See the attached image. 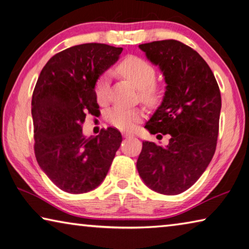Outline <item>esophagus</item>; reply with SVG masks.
<instances>
[{"label":"esophagus","instance_id":"obj_1","mask_svg":"<svg viewBox=\"0 0 249 249\" xmlns=\"http://www.w3.org/2000/svg\"><path fill=\"white\" fill-rule=\"evenodd\" d=\"M122 136H124V138H129V137H133L134 134L130 133V132H122Z\"/></svg>","mask_w":249,"mask_h":249}]
</instances>
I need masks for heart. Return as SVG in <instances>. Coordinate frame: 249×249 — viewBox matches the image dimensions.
<instances>
[{
  "mask_svg": "<svg viewBox=\"0 0 249 249\" xmlns=\"http://www.w3.org/2000/svg\"><path fill=\"white\" fill-rule=\"evenodd\" d=\"M117 71L125 79L140 89L141 99L146 104H154L158 100L160 88L156 83V69L145 59L137 56H129L118 65ZM97 100L105 104L108 100L109 77L103 74L97 80L95 88ZM143 118V113L137 108H124L117 106L109 109L106 119L110 124L120 130H131L137 122Z\"/></svg>",
  "mask_w": 249,
  "mask_h": 249,
  "instance_id": "1",
  "label": "heart"
}]
</instances>
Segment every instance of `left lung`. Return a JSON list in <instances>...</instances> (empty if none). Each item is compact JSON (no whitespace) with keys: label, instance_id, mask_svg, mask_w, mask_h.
<instances>
[{"label":"left lung","instance_id":"1","mask_svg":"<svg viewBox=\"0 0 249 249\" xmlns=\"http://www.w3.org/2000/svg\"><path fill=\"white\" fill-rule=\"evenodd\" d=\"M166 83L164 97L145 127L166 145L143 141L137 169L150 189L177 195L190 189L209 166L218 137L222 98L213 71L201 55L175 39L139 45Z\"/></svg>","mask_w":249,"mask_h":249}]
</instances>
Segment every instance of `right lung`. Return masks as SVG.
Wrapping results in <instances>:
<instances>
[{
  "label": "right lung",
  "mask_w": 249,
  "mask_h": 249,
  "mask_svg": "<svg viewBox=\"0 0 249 249\" xmlns=\"http://www.w3.org/2000/svg\"><path fill=\"white\" fill-rule=\"evenodd\" d=\"M121 47L89 43L52 57L40 71L32 97L35 157L45 174L60 190L86 193L101 184L122 137L117 129L83 134L86 115L99 112L95 86L115 64Z\"/></svg>",
  "instance_id": "right-lung-1"
}]
</instances>
